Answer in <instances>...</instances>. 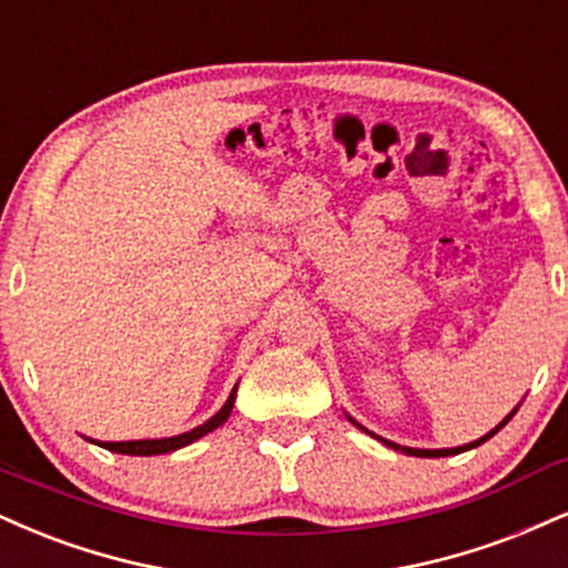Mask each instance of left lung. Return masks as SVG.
I'll use <instances>...</instances> for the list:
<instances>
[{"mask_svg":"<svg viewBox=\"0 0 568 568\" xmlns=\"http://www.w3.org/2000/svg\"><path fill=\"white\" fill-rule=\"evenodd\" d=\"M516 409H518V407H516ZM516 409H514V413L508 415V418L500 420V426H495V428H491L489 434H484L481 439H476V442H470V444H463V447H449V449H415V447H402V444H394V442H388V439H381V436H375L373 432H367L365 426H359V423L354 420V418H349V415H346V418H349V420L354 423V426L359 428V432H365V434L375 436V439H381V442H384L386 447H392V449H399V453H405V455H415V457H447V455H460V453H466V449H474V447H479V444H484V442H487V439H491V436H495L497 432H500V428L505 426V423H508L510 418H514V415H516Z\"/></svg>","mask_w":568,"mask_h":568,"instance_id":"left-lung-1","label":"left lung"}]
</instances>
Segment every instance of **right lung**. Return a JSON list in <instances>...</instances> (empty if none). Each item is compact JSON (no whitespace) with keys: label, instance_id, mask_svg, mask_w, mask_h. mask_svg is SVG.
<instances>
[{"label":"right lung","instance_id":"add662e5","mask_svg":"<svg viewBox=\"0 0 568 568\" xmlns=\"http://www.w3.org/2000/svg\"><path fill=\"white\" fill-rule=\"evenodd\" d=\"M235 394H237V386L232 388L227 402H224L222 409H219L214 418H209L206 423H203V426L193 428V432H184L180 436H169V439H140V442H94V439H89V442L100 444V447L111 449V453H119V455H166V453H174V449L187 447V444H193L195 439H201V436H206L209 432H214V428L222 426V423L230 418L232 405H235Z\"/></svg>","mask_w":568,"mask_h":568}]
</instances>
